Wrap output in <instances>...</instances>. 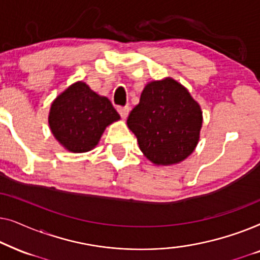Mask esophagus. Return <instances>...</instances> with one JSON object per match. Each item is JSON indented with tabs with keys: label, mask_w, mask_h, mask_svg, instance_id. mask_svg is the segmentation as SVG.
<instances>
[{
	"label": "esophagus",
	"mask_w": 260,
	"mask_h": 260,
	"mask_svg": "<svg viewBox=\"0 0 260 260\" xmlns=\"http://www.w3.org/2000/svg\"><path fill=\"white\" fill-rule=\"evenodd\" d=\"M117 110H118L120 117H122L123 119H125L126 117H127V115H129L130 108H129V106H118V108H117Z\"/></svg>",
	"instance_id": "1"
}]
</instances>
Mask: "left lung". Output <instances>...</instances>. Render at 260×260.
I'll return each instance as SVG.
<instances>
[{"label":"left lung","instance_id":"obj_1","mask_svg":"<svg viewBox=\"0 0 260 260\" xmlns=\"http://www.w3.org/2000/svg\"><path fill=\"white\" fill-rule=\"evenodd\" d=\"M126 123L149 161L170 166L182 162L197 148L202 111L186 87L166 78L145 85Z\"/></svg>","mask_w":260,"mask_h":260}]
</instances>
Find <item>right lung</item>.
<instances>
[{"label": "right lung", "instance_id": "1", "mask_svg": "<svg viewBox=\"0 0 260 260\" xmlns=\"http://www.w3.org/2000/svg\"><path fill=\"white\" fill-rule=\"evenodd\" d=\"M119 118L108 98L77 81L53 101L48 123L63 148L71 152H86L99 143L106 126Z\"/></svg>", "mask_w": 260, "mask_h": 260}]
</instances>
